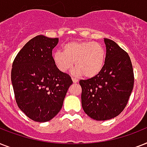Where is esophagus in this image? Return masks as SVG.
I'll list each match as a JSON object with an SVG mask.
<instances>
[{
  "mask_svg": "<svg viewBox=\"0 0 147 147\" xmlns=\"http://www.w3.org/2000/svg\"><path fill=\"white\" fill-rule=\"evenodd\" d=\"M71 79H72V82H73L74 83H77V82H78V79L76 78H72Z\"/></svg>",
  "mask_w": 147,
  "mask_h": 147,
  "instance_id": "1",
  "label": "esophagus"
}]
</instances>
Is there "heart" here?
<instances>
[{"label": "heart", "instance_id": "heart-1", "mask_svg": "<svg viewBox=\"0 0 147 147\" xmlns=\"http://www.w3.org/2000/svg\"><path fill=\"white\" fill-rule=\"evenodd\" d=\"M63 52L53 55V62L62 72L69 71L74 66L75 76L84 74L86 78H94L102 70L105 63L106 51L101 44L92 41H74L65 44Z\"/></svg>", "mask_w": 147, "mask_h": 147}]
</instances>
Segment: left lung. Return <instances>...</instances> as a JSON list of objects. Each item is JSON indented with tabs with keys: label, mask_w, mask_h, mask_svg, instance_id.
Masks as SVG:
<instances>
[{
	"label": "left lung",
	"mask_w": 147,
	"mask_h": 147,
	"mask_svg": "<svg viewBox=\"0 0 147 147\" xmlns=\"http://www.w3.org/2000/svg\"><path fill=\"white\" fill-rule=\"evenodd\" d=\"M107 55L96 76L80 80L82 105L91 119L105 121L124 110L134 88V76L129 55L116 43L104 38Z\"/></svg>",
	"instance_id": "left-lung-1"
}]
</instances>
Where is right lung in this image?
<instances>
[{
    "label": "right lung",
    "instance_id": "1",
    "mask_svg": "<svg viewBox=\"0 0 147 147\" xmlns=\"http://www.w3.org/2000/svg\"><path fill=\"white\" fill-rule=\"evenodd\" d=\"M59 39L38 35L22 47L13 63L11 81L19 108L34 121L45 122L58 114L73 82L55 65L52 51Z\"/></svg>",
    "mask_w": 147,
    "mask_h": 147
}]
</instances>
